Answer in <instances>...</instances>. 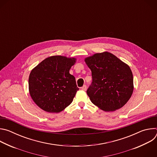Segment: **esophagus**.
Listing matches in <instances>:
<instances>
[{
    "label": "esophagus",
    "instance_id": "esophagus-1",
    "mask_svg": "<svg viewBox=\"0 0 157 157\" xmlns=\"http://www.w3.org/2000/svg\"><path fill=\"white\" fill-rule=\"evenodd\" d=\"M81 89L82 91H86V89H87V87H86V85H84L82 87H81Z\"/></svg>",
    "mask_w": 157,
    "mask_h": 157
}]
</instances>
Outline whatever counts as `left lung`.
Returning <instances> with one entry per match:
<instances>
[{
	"mask_svg": "<svg viewBox=\"0 0 157 157\" xmlns=\"http://www.w3.org/2000/svg\"><path fill=\"white\" fill-rule=\"evenodd\" d=\"M84 61L92 72V85L87 91L91 101L106 112L122 107L134 87L129 66L108 52L86 57Z\"/></svg>",
	"mask_w": 157,
	"mask_h": 157,
	"instance_id": "8db88e82",
	"label": "left lung"
}]
</instances>
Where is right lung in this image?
I'll return each instance as SVG.
<instances>
[{
  "label": "right lung",
  "mask_w": 157,
  "mask_h": 157,
  "mask_svg": "<svg viewBox=\"0 0 157 157\" xmlns=\"http://www.w3.org/2000/svg\"><path fill=\"white\" fill-rule=\"evenodd\" d=\"M76 62L75 57L55 55L32 69L29 78V93L42 110L58 113L72 102L79 90L75 76L70 73Z\"/></svg>",
  "instance_id": "1"
}]
</instances>
